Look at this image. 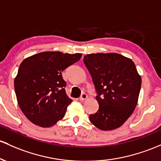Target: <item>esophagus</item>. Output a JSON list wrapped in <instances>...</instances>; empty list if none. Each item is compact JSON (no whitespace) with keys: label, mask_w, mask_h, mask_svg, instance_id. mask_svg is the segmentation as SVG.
<instances>
[{"label":"esophagus","mask_w":161,"mask_h":161,"mask_svg":"<svg viewBox=\"0 0 161 161\" xmlns=\"http://www.w3.org/2000/svg\"><path fill=\"white\" fill-rule=\"evenodd\" d=\"M88 98V95L86 94V93H82V95H81L80 98H79V100L80 101H85L86 99H87Z\"/></svg>","instance_id":"1"}]
</instances>
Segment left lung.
<instances>
[{
	"instance_id": "obj_1",
	"label": "left lung",
	"mask_w": 161,
	"mask_h": 161,
	"mask_svg": "<svg viewBox=\"0 0 161 161\" xmlns=\"http://www.w3.org/2000/svg\"><path fill=\"white\" fill-rule=\"evenodd\" d=\"M84 63L92 78L99 108L90 114L98 129L119 128L135 111L138 101L141 78L131 59L115 53H92Z\"/></svg>"
}]
</instances>
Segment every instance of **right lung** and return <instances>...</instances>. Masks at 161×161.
<instances>
[{"instance_id": "obj_1", "label": "right lung", "mask_w": 161, "mask_h": 161, "mask_svg": "<svg viewBox=\"0 0 161 161\" xmlns=\"http://www.w3.org/2000/svg\"><path fill=\"white\" fill-rule=\"evenodd\" d=\"M81 56L47 51L20 63L14 79L15 93L21 111L32 123L49 128L63 119L72 100L66 93L62 72Z\"/></svg>"}]
</instances>
